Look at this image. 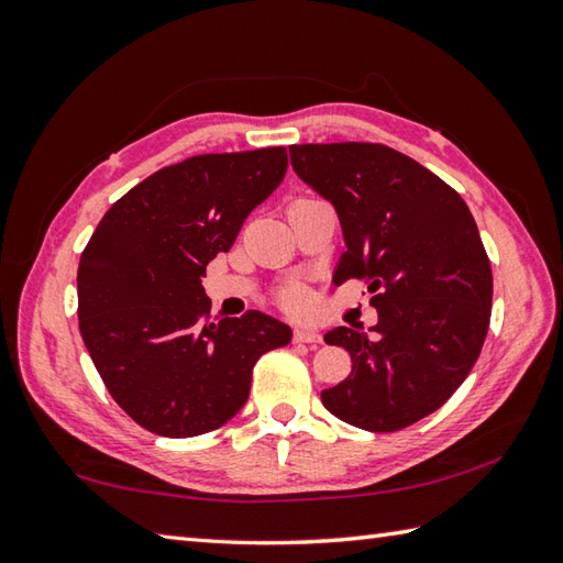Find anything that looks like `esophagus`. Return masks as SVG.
<instances>
[{"label": "esophagus", "mask_w": 563, "mask_h": 563, "mask_svg": "<svg viewBox=\"0 0 563 563\" xmlns=\"http://www.w3.org/2000/svg\"><path fill=\"white\" fill-rule=\"evenodd\" d=\"M295 341L297 343H309V345H317L321 343V336L314 329H307V327H297L295 329Z\"/></svg>", "instance_id": "esophagus-1"}]
</instances>
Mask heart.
Wrapping results in <instances>:
<instances>
[{
	"instance_id": "1",
	"label": "heart",
	"mask_w": 563,
	"mask_h": 563,
	"mask_svg": "<svg viewBox=\"0 0 563 563\" xmlns=\"http://www.w3.org/2000/svg\"><path fill=\"white\" fill-rule=\"evenodd\" d=\"M285 305L295 309V312H302V309H307V305H309V297L302 290H290V292H285Z\"/></svg>"
}]
</instances>
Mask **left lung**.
Wrapping results in <instances>:
<instances>
[{"instance_id": "8db88e82", "label": "left lung", "mask_w": 563, "mask_h": 563, "mask_svg": "<svg viewBox=\"0 0 563 563\" xmlns=\"http://www.w3.org/2000/svg\"><path fill=\"white\" fill-rule=\"evenodd\" d=\"M290 162L339 214L345 251L333 283L367 278L377 292L373 336L327 331L353 369L321 401L369 433L421 421L470 375L492 319V263L470 208L426 166L373 142L292 145Z\"/></svg>"}]
</instances>
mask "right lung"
Segmentation results:
<instances>
[{"label": "right lung", "mask_w": 563, "mask_h": 563, "mask_svg": "<svg viewBox=\"0 0 563 563\" xmlns=\"http://www.w3.org/2000/svg\"><path fill=\"white\" fill-rule=\"evenodd\" d=\"M285 172V147L166 166L115 200L84 249V345L111 397L150 433L224 426L246 404L258 357L292 341L288 324L258 309L212 319L200 280Z\"/></svg>", "instance_id": "add662e5"}]
</instances>
